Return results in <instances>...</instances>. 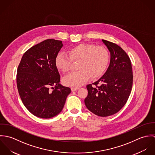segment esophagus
<instances>
[{
	"label": "esophagus",
	"instance_id": "esophagus-1",
	"mask_svg": "<svg viewBox=\"0 0 155 155\" xmlns=\"http://www.w3.org/2000/svg\"><path fill=\"white\" fill-rule=\"evenodd\" d=\"M78 89H79V88H73V87H72V88H71V91H75L78 90Z\"/></svg>",
	"mask_w": 155,
	"mask_h": 155
}]
</instances>
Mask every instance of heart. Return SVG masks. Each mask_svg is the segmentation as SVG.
<instances>
[{"label":"heart","mask_w":155,"mask_h":155,"mask_svg":"<svg viewBox=\"0 0 155 155\" xmlns=\"http://www.w3.org/2000/svg\"><path fill=\"white\" fill-rule=\"evenodd\" d=\"M68 55L59 53L55 58V66L63 73L69 72L72 61L78 63L74 72L64 79V84L78 88L85 83L89 78L96 79L106 71L110 61L109 50L103 46L93 44H80L68 51Z\"/></svg>","instance_id":"obj_1"}]
</instances>
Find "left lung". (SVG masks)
I'll return each instance as SVG.
<instances>
[{
	"label": "left lung",
	"instance_id": "1",
	"mask_svg": "<svg viewBox=\"0 0 155 155\" xmlns=\"http://www.w3.org/2000/svg\"><path fill=\"white\" fill-rule=\"evenodd\" d=\"M110 52V62L105 74L95 82L87 85L85 104L94 114L106 117L120 110L126 104L133 87L130 58L119 46L102 40Z\"/></svg>",
	"mask_w": 155,
	"mask_h": 155
}]
</instances>
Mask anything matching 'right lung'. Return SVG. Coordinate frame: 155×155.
Here are the masks:
<instances>
[{
  "label": "right lung",
  "mask_w": 155,
  "mask_h": 155,
  "mask_svg": "<svg viewBox=\"0 0 155 155\" xmlns=\"http://www.w3.org/2000/svg\"><path fill=\"white\" fill-rule=\"evenodd\" d=\"M63 46L61 41L45 40L28 49L18 67L19 95L27 109L37 117L48 119L59 114L71 92V89L60 84L55 63Z\"/></svg>",
  "instance_id": "obj_1"
}]
</instances>
